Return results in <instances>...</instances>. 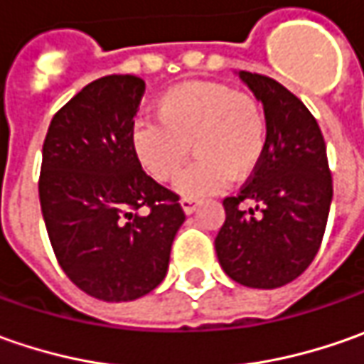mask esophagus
<instances>
[{
    "instance_id": "1",
    "label": "esophagus",
    "mask_w": 364,
    "mask_h": 364,
    "mask_svg": "<svg viewBox=\"0 0 364 364\" xmlns=\"http://www.w3.org/2000/svg\"><path fill=\"white\" fill-rule=\"evenodd\" d=\"M180 204H182V208H184L186 215H192V213L196 210V206H198V200L192 198V196H184V198L180 200Z\"/></svg>"
}]
</instances>
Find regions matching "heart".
<instances>
[{
    "mask_svg": "<svg viewBox=\"0 0 364 364\" xmlns=\"http://www.w3.org/2000/svg\"><path fill=\"white\" fill-rule=\"evenodd\" d=\"M157 121L133 125L132 147L147 174L172 182L190 156L198 160L178 188L198 196L220 190L229 176L245 180L257 170L267 147V117L257 99L223 82H182L158 97Z\"/></svg>",
    "mask_w": 364,
    "mask_h": 364,
    "instance_id": "1",
    "label": "heart"
}]
</instances>
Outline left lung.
Returning a JSON list of instances; mask_svg holds the SVG:
<instances>
[{
    "instance_id": "obj_1",
    "label": "left lung",
    "mask_w": 364,
    "mask_h": 364,
    "mask_svg": "<svg viewBox=\"0 0 364 364\" xmlns=\"http://www.w3.org/2000/svg\"><path fill=\"white\" fill-rule=\"evenodd\" d=\"M239 77L263 103L267 147L241 190L223 200L227 218L215 249L237 284L273 289L294 282L314 261L326 231L332 174L308 107L265 75L241 70Z\"/></svg>"
}]
</instances>
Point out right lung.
<instances>
[{"label":"right lung","mask_w":364,"mask_h":364,"mask_svg":"<svg viewBox=\"0 0 364 364\" xmlns=\"http://www.w3.org/2000/svg\"><path fill=\"white\" fill-rule=\"evenodd\" d=\"M146 82H89L50 121L38 180L50 243L68 279L97 300L149 294L184 223L180 196L147 176L132 147Z\"/></svg>","instance_id":"add662e5"}]
</instances>
